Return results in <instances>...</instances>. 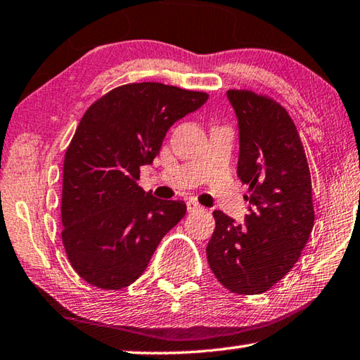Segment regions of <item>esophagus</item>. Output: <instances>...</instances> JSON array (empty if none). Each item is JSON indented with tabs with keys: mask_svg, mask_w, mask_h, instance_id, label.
<instances>
[{
	"mask_svg": "<svg viewBox=\"0 0 360 360\" xmlns=\"http://www.w3.org/2000/svg\"><path fill=\"white\" fill-rule=\"evenodd\" d=\"M186 210H188V213H195V212H200L202 207L199 205V203L189 200V202H186Z\"/></svg>",
	"mask_w": 360,
	"mask_h": 360,
	"instance_id": "esophagus-1",
	"label": "esophagus"
}]
</instances>
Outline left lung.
I'll use <instances>...</instances> for the list:
<instances>
[{"label": "left lung", "instance_id": "8db88e82", "mask_svg": "<svg viewBox=\"0 0 360 360\" xmlns=\"http://www.w3.org/2000/svg\"><path fill=\"white\" fill-rule=\"evenodd\" d=\"M240 128L238 177L250 203L244 224L214 210L207 260L224 287L260 295L301 257L314 229L309 162L285 108L246 89L227 91Z\"/></svg>", "mask_w": 360, "mask_h": 360}]
</instances>
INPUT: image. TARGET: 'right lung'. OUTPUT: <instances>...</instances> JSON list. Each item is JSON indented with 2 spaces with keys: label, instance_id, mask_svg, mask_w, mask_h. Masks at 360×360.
<instances>
[{
  "label": "right lung",
  "instance_id": "add662e5",
  "mask_svg": "<svg viewBox=\"0 0 360 360\" xmlns=\"http://www.w3.org/2000/svg\"><path fill=\"white\" fill-rule=\"evenodd\" d=\"M207 100L205 92L131 83L87 108L65 150L60 200L63 244L81 279L103 290L131 285L185 216V202L153 198L136 181L169 128Z\"/></svg>",
  "mask_w": 360,
  "mask_h": 360
}]
</instances>
